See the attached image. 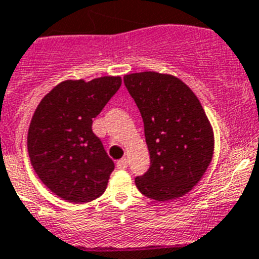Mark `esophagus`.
I'll return each instance as SVG.
<instances>
[{
	"label": "esophagus",
	"mask_w": 259,
	"mask_h": 259,
	"mask_svg": "<svg viewBox=\"0 0 259 259\" xmlns=\"http://www.w3.org/2000/svg\"><path fill=\"white\" fill-rule=\"evenodd\" d=\"M117 169H120V170H124V169H126L127 167V158H121V160H118L117 161Z\"/></svg>",
	"instance_id": "34e87169"
}]
</instances>
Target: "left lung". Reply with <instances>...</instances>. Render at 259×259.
<instances>
[{
  "label": "left lung",
  "instance_id": "obj_1",
  "mask_svg": "<svg viewBox=\"0 0 259 259\" xmlns=\"http://www.w3.org/2000/svg\"><path fill=\"white\" fill-rule=\"evenodd\" d=\"M125 86L139 108L151 166L135 178L144 196L157 201L182 197L196 186L213 157L214 135L201 103L171 74H125Z\"/></svg>",
  "mask_w": 259,
  "mask_h": 259
}]
</instances>
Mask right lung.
Instances as JSON below:
<instances>
[{
    "label": "right lung",
    "mask_w": 259,
    "mask_h": 259,
    "mask_svg": "<svg viewBox=\"0 0 259 259\" xmlns=\"http://www.w3.org/2000/svg\"><path fill=\"white\" fill-rule=\"evenodd\" d=\"M120 86V76L67 80L37 106L28 130V153L38 178L63 200L82 204L106 191L115 164L92 125Z\"/></svg>",
    "instance_id": "obj_1"
}]
</instances>
